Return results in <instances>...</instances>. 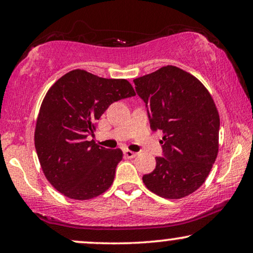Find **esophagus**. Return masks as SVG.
Segmentation results:
<instances>
[{
    "label": "esophagus",
    "mask_w": 253,
    "mask_h": 253,
    "mask_svg": "<svg viewBox=\"0 0 253 253\" xmlns=\"http://www.w3.org/2000/svg\"><path fill=\"white\" fill-rule=\"evenodd\" d=\"M124 155H126V157L129 158V159H133V158H136L137 153H134V152H132V151L126 150V151H124Z\"/></svg>",
    "instance_id": "obj_1"
}]
</instances>
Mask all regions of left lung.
I'll list each match as a JSON object with an SVG mask.
<instances>
[{"label": "left lung", "mask_w": 253, "mask_h": 253, "mask_svg": "<svg viewBox=\"0 0 253 253\" xmlns=\"http://www.w3.org/2000/svg\"><path fill=\"white\" fill-rule=\"evenodd\" d=\"M133 83L151 129L164 132L162 157L143 176L144 184L162 198L191 195L205 182L219 151L220 117L212 96L198 79L174 65Z\"/></svg>", "instance_id": "obj_1"}]
</instances>
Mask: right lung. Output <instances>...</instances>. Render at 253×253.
Masks as SVG:
<instances>
[{"label":"right lung","mask_w":253,"mask_h":253,"mask_svg":"<svg viewBox=\"0 0 253 253\" xmlns=\"http://www.w3.org/2000/svg\"><path fill=\"white\" fill-rule=\"evenodd\" d=\"M136 95L126 79H107L72 70L49 88L41 103L34 144L46 178L58 192L86 200L113 184L120 148L108 150L87 140L113 102Z\"/></svg>","instance_id":"add662e5"}]
</instances>
